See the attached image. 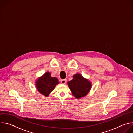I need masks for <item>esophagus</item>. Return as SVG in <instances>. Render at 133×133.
Returning a JSON list of instances; mask_svg holds the SVG:
<instances>
[{
  "label": "esophagus",
  "mask_w": 133,
  "mask_h": 133,
  "mask_svg": "<svg viewBox=\"0 0 133 133\" xmlns=\"http://www.w3.org/2000/svg\"><path fill=\"white\" fill-rule=\"evenodd\" d=\"M66 81H67L66 79H62V80L61 81V83H62V84H65L66 83Z\"/></svg>",
  "instance_id": "esophagus-1"
}]
</instances>
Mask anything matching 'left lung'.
I'll return each instance as SVG.
<instances>
[{
    "mask_svg": "<svg viewBox=\"0 0 133 133\" xmlns=\"http://www.w3.org/2000/svg\"><path fill=\"white\" fill-rule=\"evenodd\" d=\"M72 77V79L68 82L67 84L74 97L79 99L86 96L90 91L92 84L79 73L74 74Z\"/></svg>",
    "mask_w": 133,
    "mask_h": 133,
    "instance_id": "obj_1",
    "label": "left lung"
}]
</instances>
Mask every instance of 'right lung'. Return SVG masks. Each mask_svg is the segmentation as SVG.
<instances>
[{"label":"right lung","mask_w":133,"mask_h":133,"mask_svg":"<svg viewBox=\"0 0 133 133\" xmlns=\"http://www.w3.org/2000/svg\"><path fill=\"white\" fill-rule=\"evenodd\" d=\"M35 84L37 90L45 96L48 97L59 82L57 78L52 77L50 72L48 71L36 79Z\"/></svg>","instance_id":"obj_1"}]
</instances>
